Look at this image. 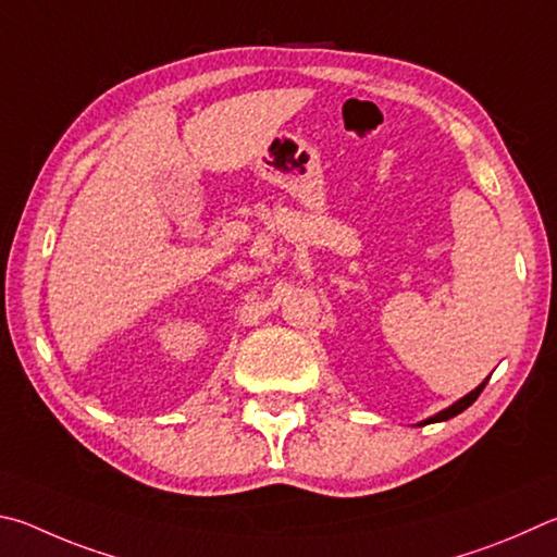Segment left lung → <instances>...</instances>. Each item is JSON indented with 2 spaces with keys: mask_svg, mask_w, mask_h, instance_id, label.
I'll use <instances>...</instances> for the list:
<instances>
[{
  "mask_svg": "<svg viewBox=\"0 0 557 557\" xmlns=\"http://www.w3.org/2000/svg\"><path fill=\"white\" fill-rule=\"evenodd\" d=\"M486 382H490V379H484V382L474 388V392H470L467 396H462L460 401H455L453 406H447L445 411H441V413H435L433 418H428V421H423L421 425H428V423H441V421H447V418H455L457 413H462L465 408H470L474 401H476V396L482 394V388L486 386Z\"/></svg>",
  "mask_w": 557,
  "mask_h": 557,
  "instance_id": "left-lung-1",
  "label": "left lung"
}]
</instances>
